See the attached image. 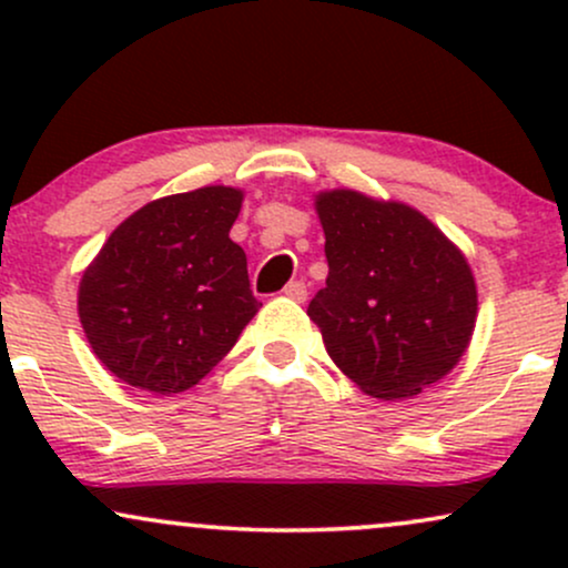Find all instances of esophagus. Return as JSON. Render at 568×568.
<instances>
[{"instance_id":"esophagus-1","label":"esophagus","mask_w":568,"mask_h":568,"mask_svg":"<svg viewBox=\"0 0 568 568\" xmlns=\"http://www.w3.org/2000/svg\"><path fill=\"white\" fill-rule=\"evenodd\" d=\"M285 296L293 298V302H304V298H306V283H302V280H293V283L285 285Z\"/></svg>"}]
</instances>
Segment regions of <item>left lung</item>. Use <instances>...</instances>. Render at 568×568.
Masks as SVG:
<instances>
[{
  "instance_id": "left-lung-1",
  "label": "left lung",
  "mask_w": 568,
  "mask_h": 568,
  "mask_svg": "<svg viewBox=\"0 0 568 568\" xmlns=\"http://www.w3.org/2000/svg\"><path fill=\"white\" fill-rule=\"evenodd\" d=\"M328 277L306 315L331 361L363 393L408 397L465 355L475 280L433 221L400 202L336 189L317 197Z\"/></svg>"
}]
</instances>
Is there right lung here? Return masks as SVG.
Returning a JSON list of instances; mask_svg holds the SVG:
<instances>
[{"label": "right lung", "mask_w": 568, "mask_h": 568, "mask_svg": "<svg viewBox=\"0 0 568 568\" xmlns=\"http://www.w3.org/2000/svg\"><path fill=\"white\" fill-rule=\"evenodd\" d=\"M243 194L205 186L143 205L112 232L80 283L98 361L146 393L194 387L234 347L258 302L230 240Z\"/></svg>", "instance_id": "obj_1"}]
</instances>
